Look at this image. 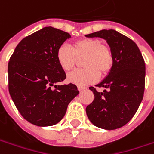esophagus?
<instances>
[{"instance_id": "1", "label": "esophagus", "mask_w": 154, "mask_h": 154, "mask_svg": "<svg viewBox=\"0 0 154 154\" xmlns=\"http://www.w3.org/2000/svg\"><path fill=\"white\" fill-rule=\"evenodd\" d=\"M86 87V86H78V90L79 91H83V90H85Z\"/></svg>"}]
</instances>
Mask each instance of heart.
Here are the masks:
<instances>
[{
  "label": "heart",
  "mask_w": 154,
  "mask_h": 154,
  "mask_svg": "<svg viewBox=\"0 0 154 154\" xmlns=\"http://www.w3.org/2000/svg\"><path fill=\"white\" fill-rule=\"evenodd\" d=\"M82 59L81 69H76L68 75V81L78 86H86L97 82L99 73L107 74L114 64L113 53L109 46L98 39L82 38L75 41L72 48L62 45L56 51V61L62 70H71L77 61Z\"/></svg>",
  "instance_id": "1"
}]
</instances>
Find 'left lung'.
Here are the masks:
<instances>
[{"label": "left lung", "mask_w": 154, "mask_h": 154, "mask_svg": "<svg viewBox=\"0 0 154 154\" xmlns=\"http://www.w3.org/2000/svg\"><path fill=\"white\" fill-rule=\"evenodd\" d=\"M105 39L114 56L108 76L96 86H90L94 99L86 106V115L95 126L112 130L132 119L142 101L145 90L146 67L138 46L133 40L115 30H102L86 35Z\"/></svg>", "instance_id": "obj_1"}]
</instances>
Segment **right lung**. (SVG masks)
Segmentation results:
<instances>
[{"mask_svg":"<svg viewBox=\"0 0 154 154\" xmlns=\"http://www.w3.org/2000/svg\"><path fill=\"white\" fill-rule=\"evenodd\" d=\"M69 38L62 30L45 27L22 39L10 57V96L21 116L34 125L56 124L79 94L74 84L56 85L66 79L56 61V51Z\"/></svg>","mask_w":154,"mask_h":154,"instance_id":"right-lung-1","label":"right lung"}]
</instances>
